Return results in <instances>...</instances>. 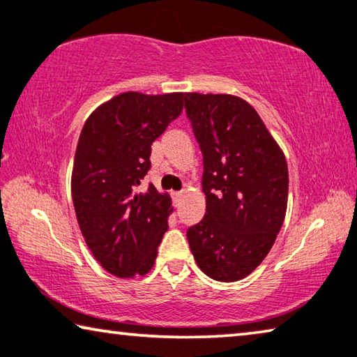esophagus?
<instances>
[{
  "instance_id": "1",
  "label": "esophagus",
  "mask_w": 357,
  "mask_h": 357,
  "mask_svg": "<svg viewBox=\"0 0 357 357\" xmlns=\"http://www.w3.org/2000/svg\"><path fill=\"white\" fill-rule=\"evenodd\" d=\"M172 197H174V204L178 206L180 201H182V197H183V193H182V191H178V193H174Z\"/></svg>"
}]
</instances>
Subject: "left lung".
I'll use <instances>...</instances> for the list:
<instances>
[{"mask_svg":"<svg viewBox=\"0 0 357 357\" xmlns=\"http://www.w3.org/2000/svg\"><path fill=\"white\" fill-rule=\"evenodd\" d=\"M202 153L206 213L186 231L197 266L220 282L239 281L273 248L287 209L286 156L255 108L229 94H185Z\"/></svg>","mask_w":357,"mask_h":357,"instance_id":"8db88e82","label":"left lung"}]
</instances>
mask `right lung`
Wrapping results in <instances>:
<instances>
[{
  "instance_id": "obj_1",
  "label": "right lung",
  "mask_w": 357,
  "mask_h": 357,
  "mask_svg": "<svg viewBox=\"0 0 357 357\" xmlns=\"http://www.w3.org/2000/svg\"><path fill=\"white\" fill-rule=\"evenodd\" d=\"M183 92L146 96L124 92L87 118L75 153L71 196L87 248L108 273L144 276L172 212L169 195L151 183V145L183 109Z\"/></svg>"
}]
</instances>
